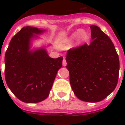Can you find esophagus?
<instances>
[{
  "instance_id": "obj_1",
  "label": "esophagus",
  "mask_w": 125,
  "mask_h": 125,
  "mask_svg": "<svg viewBox=\"0 0 125 125\" xmlns=\"http://www.w3.org/2000/svg\"><path fill=\"white\" fill-rule=\"evenodd\" d=\"M62 64L63 66H66L67 65V62H66V60H65V58H63V62H62Z\"/></svg>"
}]
</instances>
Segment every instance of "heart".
Wrapping results in <instances>:
<instances>
[{
    "mask_svg": "<svg viewBox=\"0 0 125 125\" xmlns=\"http://www.w3.org/2000/svg\"><path fill=\"white\" fill-rule=\"evenodd\" d=\"M80 36V38L82 39V40H85L86 38H87V34L85 33V32H83V31H82L81 30H78L77 31L74 32V34H73L72 36H71V38L70 40H74V38H76V37H78V36ZM61 47H62V48H65V44H62V45H61Z\"/></svg>",
    "mask_w": 125,
    "mask_h": 125,
    "instance_id": "heart-1",
    "label": "heart"
}]
</instances>
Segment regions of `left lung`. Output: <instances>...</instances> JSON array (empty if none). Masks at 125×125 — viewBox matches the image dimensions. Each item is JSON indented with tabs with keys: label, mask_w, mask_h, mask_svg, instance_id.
Wrapping results in <instances>:
<instances>
[{
	"label": "left lung",
	"mask_w": 125,
	"mask_h": 125,
	"mask_svg": "<svg viewBox=\"0 0 125 125\" xmlns=\"http://www.w3.org/2000/svg\"><path fill=\"white\" fill-rule=\"evenodd\" d=\"M91 42L67 51L66 67L74 95L81 101H103L116 87L119 59L110 38L91 25Z\"/></svg>",
	"instance_id": "left-lung-1"
}]
</instances>
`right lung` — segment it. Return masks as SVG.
I'll use <instances>...</instances> for the list:
<instances>
[{"label":"right lung","instance_id":"1","mask_svg":"<svg viewBox=\"0 0 125 125\" xmlns=\"http://www.w3.org/2000/svg\"><path fill=\"white\" fill-rule=\"evenodd\" d=\"M45 30L25 26L11 40L5 54V79L20 101L40 103L48 97L63 57L52 58L44 48L30 50L31 40Z\"/></svg>","mask_w":125,"mask_h":125}]
</instances>
